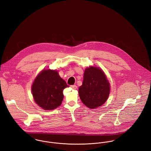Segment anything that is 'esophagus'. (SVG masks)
Returning <instances> with one entry per match:
<instances>
[{"mask_svg":"<svg viewBox=\"0 0 151 151\" xmlns=\"http://www.w3.org/2000/svg\"><path fill=\"white\" fill-rule=\"evenodd\" d=\"M71 87H72L73 89H74V90H76V89L78 88V87H77L76 85H72V86H71Z\"/></svg>","mask_w":151,"mask_h":151,"instance_id":"34e87169","label":"esophagus"}]
</instances>
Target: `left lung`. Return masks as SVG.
Wrapping results in <instances>:
<instances>
[{
  "mask_svg": "<svg viewBox=\"0 0 151 151\" xmlns=\"http://www.w3.org/2000/svg\"><path fill=\"white\" fill-rule=\"evenodd\" d=\"M111 90L110 83L100 68L90 67L84 70L82 85L79 87L82 102L90 109L97 108L108 100Z\"/></svg>",
  "mask_w": 151,
  "mask_h": 151,
  "instance_id": "obj_1",
  "label": "left lung"
}]
</instances>
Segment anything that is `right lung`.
<instances>
[{"instance_id": "add662e5", "label": "right lung", "mask_w": 151, "mask_h": 151, "mask_svg": "<svg viewBox=\"0 0 151 151\" xmlns=\"http://www.w3.org/2000/svg\"><path fill=\"white\" fill-rule=\"evenodd\" d=\"M69 87L58 71L43 69L36 76L31 87L34 101L45 110H53L60 106L64 99L63 90Z\"/></svg>"}]
</instances>
